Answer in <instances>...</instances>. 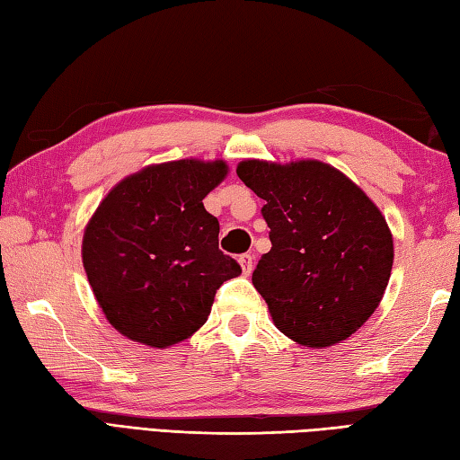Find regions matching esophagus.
<instances>
[{"label":"esophagus","mask_w":460,"mask_h":460,"mask_svg":"<svg viewBox=\"0 0 460 460\" xmlns=\"http://www.w3.org/2000/svg\"><path fill=\"white\" fill-rule=\"evenodd\" d=\"M239 262H241V267H243V272H245V275H251V270H252V255L245 252V255L239 257Z\"/></svg>","instance_id":"esophagus-1"}]
</instances>
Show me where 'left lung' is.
I'll return each mask as SVG.
<instances>
[{"instance_id":"obj_1","label":"left lung","mask_w":460,"mask_h":460,"mask_svg":"<svg viewBox=\"0 0 460 460\" xmlns=\"http://www.w3.org/2000/svg\"><path fill=\"white\" fill-rule=\"evenodd\" d=\"M269 225L270 251L252 272L282 334L308 348L349 338L374 314L392 275L384 215L344 173L316 160L239 164Z\"/></svg>"}]
</instances>
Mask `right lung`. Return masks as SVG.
Segmentation results:
<instances>
[{"instance_id": "1", "label": "right lung", "mask_w": 460, "mask_h": 460, "mask_svg": "<svg viewBox=\"0 0 460 460\" xmlns=\"http://www.w3.org/2000/svg\"><path fill=\"white\" fill-rule=\"evenodd\" d=\"M227 164L150 165L106 195L83 237V265L106 320L126 338L165 348L208 320L215 292L241 275L219 251V221L203 198Z\"/></svg>"}]
</instances>
